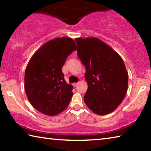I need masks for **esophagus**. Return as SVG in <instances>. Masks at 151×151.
<instances>
[{"label": "esophagus", "mask_w": 151, "mask_h": 151, "mask_svg": "<svg viewBox=\"0 0 151 151\" xmlns=\"http://www.w3.org/2000/svg\"><path fill=\"white\" fill-rule=\"evenodd\" d=\"M78 83H75L73 84V85L74 86H75V87H76V86L78 85Z\"/></svg>", "instance_id": "esophagus-1"}]
</instances>
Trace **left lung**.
<instances>
[{
  "label": "left lung",
  "mask_w": 151,
  "mask_h": 151,
  "mask_svg": "<svg viewBox=\"0 0 151 151\" xmlns=\"http://www.w3.org/2000/svg\"><path fill=\"white\" fill-rule=\"evenodd\" d=\"M77 55L86 68L88 89L84 101L96 114L114 111L126 95L129 75L122 58L96 38H78Z\"/></svg>",
  "instance_id": "left-lung-1"
}]
</instances>
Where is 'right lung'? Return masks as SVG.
Returning a JSON list of instances; mask_svg holds the SVG:
<instances>
[{"instance_id": "add662e5", "label": "right lung", "mask_w": 151, "mask_h": 151, "mask_svg": "<svg viewBox=\"0 0 151 151\" xmlns=\"http://www.w3.org/2000/svg\"><path fill=\"white\" fill-rule=\"evenodd\" d=\"M74 50L76 45L72 39L57 38L39 48L28 63L25 92L30 104L41 113L57 115L69 104L73 86L66 83L62 67Z\"/></svg>"}]
</instances>
